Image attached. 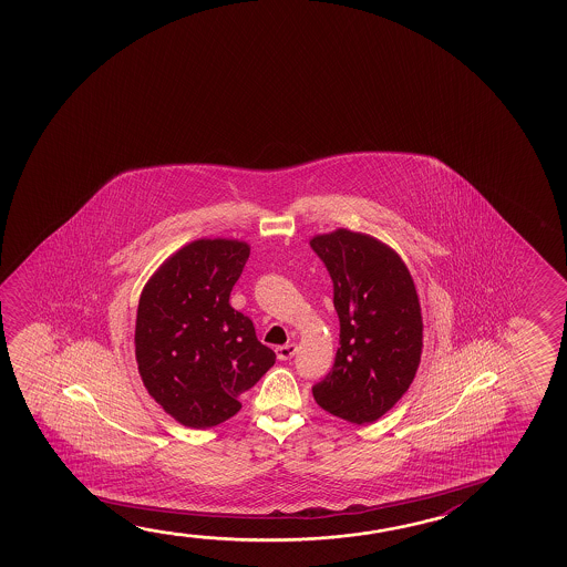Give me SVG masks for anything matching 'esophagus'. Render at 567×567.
Masks as SVG:
<instances>
[{"mask_svg":"<svg viewBox=\"0 0 567 567\" xmlns=\"http://www.w3.org/2000/svg\"><path fill=\"white\" fill-rule=\"evenodd\" d=\"M297 349V343H287V346H279L275 351H277V358H279L280 361H288V359L295 358Z\"/></svg>","mask_w":567,"mask_h":567,"instance_id":"1","label":"esophagus"}]
</instances>
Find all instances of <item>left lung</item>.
Segmentation results:
<instances>
[{
    "label": "left lung",
    "instance_id": "obj_1",
    "mask_svg": "<svg viewBox=\"0 0 567 567\" xmlns=\"http://www.w3.org/2000/svg\"><path fill=\"white\" fill-rule=\"evenodd\" d=\"M333 282L340 348L330 373L312 386L316 402L351 424H369L409 391L422 353L414 280L399 252L375 237L336 229L312 237Z\"/></svg>",
    "mask_w": 567,
    "mask_h": 567
}]
</instances>
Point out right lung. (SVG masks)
Wrapping results in <instances>:
<instances>
[{"label":"right lung","mask_w":567,"mask_h":567,"mask_svg":"<svg viewBox=\"0 0 567 567\" xmlns=\"http://www.w3.org/2000/svg\"><path fill=\"white\" fill-rule=\"evenodd\" d=\"M237 239H198L171 255L143 288L135 358L148 394L188 427L218 426L241 409L270 367L262 346L229 295L249 259Z\"/></svg>","instance_id":"obj_1"}]
</instances>
